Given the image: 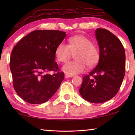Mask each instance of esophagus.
Instances as JSON below:
<instances>
[{"label": "esophagus", "mask_w": 135, "mask_h": 135, "mask_svg": "<svg viewBox=\"0 0 135 135\" xmlns=\"http://www.w3.org/2000/svg\"><path fill=\"white\" fill-rule=\"evenodd\" d=\"M73 77V75H71V74H65V78H70V77Z\"/></svg>", "instance_id": "esophagus-1"}]
</instances>
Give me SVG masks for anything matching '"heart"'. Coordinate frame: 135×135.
<instances>
[{"instance_id": "b5f03b06", "label": "heart", "mask_w": 135, "mask_h": 135, "mask_svg": "<svg viewBox=\"0 0 135 135\" xmlns=\"http://www.w3.org/2000/svg\"><path fill=\"white\" fill-rule=\"evenodd\" d=\"M55 57L60 62H65L74 54V61L66 63L62 68L68 74H75L83 71L86 65L95 67L99 62L100 50L89 38L83 35L73 36L68 40V45L61 43L55 50Z\"/></svg>"}]
</instances>
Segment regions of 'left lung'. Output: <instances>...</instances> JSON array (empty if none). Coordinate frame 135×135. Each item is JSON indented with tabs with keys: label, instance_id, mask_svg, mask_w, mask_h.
I'll list each match as a JSON object with an SVG mask.
<instances>
[{
	"label": "left lung",
	"instance_id": "1",
	"mask_svg": "<svg viewBox=\"0 0 135 135\" xmlns=\"http://www.w3.org/2000/svg\"><path fill=\"white\" fill-rule=\"evenodd\" d=\"M96 38L100 50L98 65L83 77L79 92L84 99L102 103L115 97L125 75V51L122 42L106 29L97 28Z\"/></svg>",
	"mask_w": 135,
	"mask_h": 135
}]
</instances>
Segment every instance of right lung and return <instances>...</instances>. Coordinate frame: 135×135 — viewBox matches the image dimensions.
Listing matches in <instances>:
<instances>
[{"instance_id": "right-lung-1", "label": "right lung", "mask_w": 135, "mask_h": 135, "mask_svg": "<svg viewBox=\"0 0 135 135\" xmlns=\"http://www.w3.org/2000/svg\"><path fill=\"white\" fill-rule=\"evenodd\" d=\"M66 35L58 30H35L13 48L9 66L13 88L25 101L31 104L44 103L58 90L64 73L59 71L55 62V53ZM51 70L56 73L47 74Z\"/></svg>"}]
</instances>
